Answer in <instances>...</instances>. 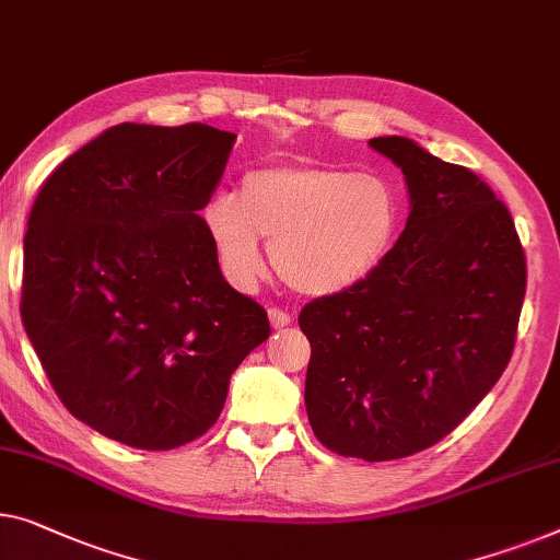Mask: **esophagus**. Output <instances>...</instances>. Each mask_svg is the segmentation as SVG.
<instances>
[{
    "label": "esophagus",
    "mask_w": 560,
    "mask_h": 560,
    "mask_svg": "<svg viewBox=\"0 0 560 560\" xmlns=\"http://www.w3.org/2000/svg\"><path fill=\"white\" fill-rule=\"evenodd\" d=\"M267 318H270V326L272 328H285V326H290V313H285V311H280V307H270V311H267Z\"/></svg>",
    "instance_id": "esophagus-1"
}]
</instances>
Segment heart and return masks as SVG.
Returning a JSON list of instances; mask_svg holds the SVG:
<instances>
[{"label": "heart", "instance_id": "obj_1", "mask_svg": "<svg viewBox=\"0 0 560 560\" xmlns=\"http://www.w3.org/2000/svg\"><path fill=\"white\" fill-rule=\"evenodd\" d=\"M201 217L232 285H255L265 240L278 278L320 298L359 285L386 260L399 237L401 199L381 174L272 164L242 176L240 197L214 194Z\"/></svg>", "mask_w": 560, "mask_h": 560}]
</instances>
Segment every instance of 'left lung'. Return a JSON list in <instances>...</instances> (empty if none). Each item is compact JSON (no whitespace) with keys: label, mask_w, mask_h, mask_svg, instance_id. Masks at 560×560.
<instances>
[{"label":"left lung","mask_w":560,"mask_h":560,"mask_svg":"<svg viewBox=\"0 0 560 560\" xmlns=\"http://www.w3.org/2000/svg\"><path fill=\"white\" fill-rule=\"evenodd\" d=\"M369 145L401 168L411 212L366 280L300 311L305 409L323 447L386 462L447 436L513 355L525 253L480 176L404 136Z\"/></svg>","instance_id":"obj_1"}]
</instances>
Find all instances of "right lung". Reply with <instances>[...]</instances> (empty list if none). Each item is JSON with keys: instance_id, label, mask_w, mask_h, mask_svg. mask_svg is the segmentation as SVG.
<instances>
[{"instance_id": "add662e5", "label": "right lung", "mask_w": 560, "mask_h": 560, "mask_svg": "<svg viewBox=\"0 0 560 560\" xmlns=\"http://www.w3.org/2000/svg\"><path fill=\"white\" fill-rule=\"evenodd\" d=\"M237 136L120 124L47 176L24 234L22 323L72 417L174 450L222 415L234 369L270 338L222 278L199 209Z\"/></svg>"}]
</instances>
